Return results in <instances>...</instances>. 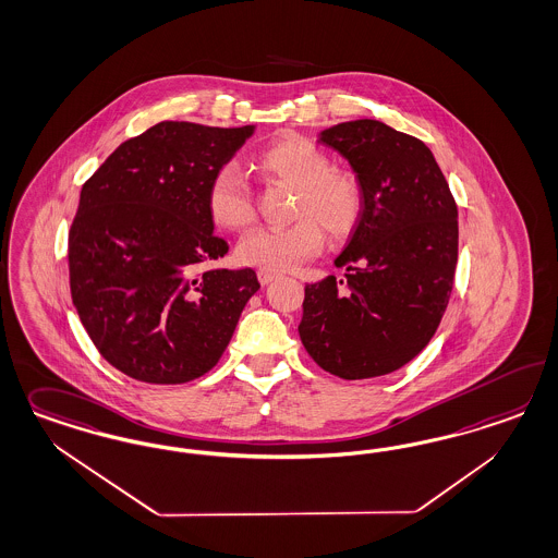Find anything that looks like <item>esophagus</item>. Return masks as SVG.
<instances>
[{"instance_id":"1","label":"esophagus","mask_w":558,"mask_h":558,"mask_svg":"<svg viewBox=\"0 0 558 558\" xmlns=\"http://www.w3.org/2000/svg\"><path fill=\"white\" fill-rule=\"evenodd\" d=\"M258 281L263 283V286H269L270 281H275L277 277H279V272H275V270H267V269H258Z\"/></svg>"}]
</instances>
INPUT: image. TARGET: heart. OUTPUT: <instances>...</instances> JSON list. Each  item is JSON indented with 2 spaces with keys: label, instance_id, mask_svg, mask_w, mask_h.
Returning a JSON list of instances; mask_svg holds the SVG:
<instances>
[{
  "label": "heart",
  "instance_id": "1",
  "mask_svg": "<svg viewBox=\"0 0 558 558\" xmlns=\"http://www.w3.org/2000/svg\"><path fill=\"white\" fill-rule=\"evenodd\" d=\"M256 168L275 182L295 189L288 228H258L244 235L235 256L246 267L289 270L323 251L324 230L330 240L351 234L363 216V186L351 172L332 168L323 147L300 135L267 145ZM207 211L214 223L238 232L251 226L254 203L248 182L232 163L221 166L207 184Z\"/></svg>",
  "mask_w": 558,
  "mask_h": 558
}]
</instances>
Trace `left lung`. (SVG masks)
<instances>
[{
  "label": "left lung",
  "mask_w": 558,
  "mask_h": 558,
  "mask_svg": "<svg viewBox=\"0 0 558 558\" xmlns=\"http://www.w3.org/2000/svg\"><path fill=\"white\" fill-rule=\"evenodd\" d=\"M349 160L363 216L328 275L306 286L298 326L310 357L342 379L386 376L432 341L450 302L458 207L432 149L374 119L324 129Z\"/></svg>",
  "instance_id": "8db88e82"
}]
</instances>
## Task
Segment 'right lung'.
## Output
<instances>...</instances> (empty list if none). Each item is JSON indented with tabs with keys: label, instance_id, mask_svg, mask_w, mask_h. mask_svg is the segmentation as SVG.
Instances as JSON below:
<instances>
[{
	"label": "right lung",
	"instance_id": "add662e5",
	"mask_svg": "<svg viewBox=\"0 0 558 558\" xmlns=\"http://www.w3.org/2000/svg\"><path fill=\"white\" fill-rule=\"evenodd\" d=\"M252 133L162 121L84 182L68 252L73 306L129 378L184 384L207 374L260 288L252 269H205L228 252L207 184Z\"/></svg>",
	"mask_w": 558,
	"mask_h": 558
}]
</instances>
